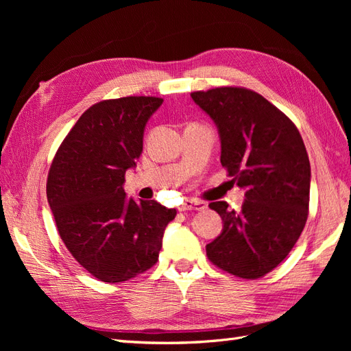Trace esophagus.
I'll use <instances>...</instances> for the list:
<instances>
[{"mask_svg":"<svg viewBox=\"0 0 351 351\" xmlns=\"http://www.w3.org/2000/svg\"><path fill=\"white\" fill-rule=\"evenodd\" d=\"M205 204L204 202H197L193 199H186L182 205L178 206V210H200L205 209Z\"/></svg>","mask_w":351,"mask_h":351,"instance_id":"1","label":"esophagus"}]
</instances>
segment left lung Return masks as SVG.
<instances>
[{"label":"left lung","instance_id":"1","mask_svg":"<svg viewBox=\"0 0 351 351\" xmlns=\"http://www.w3.org/2000/svg\"><path fill=\"white\" fill-rule=\"evenodd\" d=\"M190 97L217 125L231 182L246 190L241 210L209 204L224 228L206 244L208 259L236 277L261 278L285 259L306 224L311 162L303 139L289 117L253 90L217 88Z\"/></svg>","mask_w":351,"mask_h":351}]
</instances>
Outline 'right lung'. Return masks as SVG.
I'll list each match as a JSON object with an SVG mask.
<instances>
[{"mask_svg":"<svg viewBox=\"0 0 351 351\" xmlns=\"http://www.w3.org/2000/svg\"><path fill=\"white\" fill-rule=\"evenodd\" d=\"M164 99L125 97L92 105L51 164L47 197L61 240L104 282L134 278L156 263L176 218L156 200L127 197L124 176L143 151L145 127Z\"/></svg>","mask_w":351,"mask_h":351,"instance_id":"right-lung-1","label":"right lung"}]
</instances>
